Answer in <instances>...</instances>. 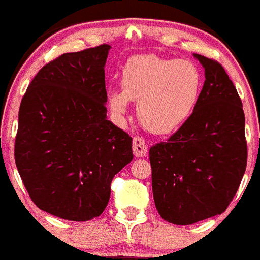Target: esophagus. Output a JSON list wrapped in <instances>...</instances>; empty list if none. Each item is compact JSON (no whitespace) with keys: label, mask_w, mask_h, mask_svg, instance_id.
I'll return each instance as SVG.
<instances>
[{"label":"esophagus","mask_w":260,"mask_h":260,"mask_svg":"<svg viewBox=\"0 0 260 260\" xmlns=\"http://www.w3.org/2000/svg\"><path fill=\"white\" fill-rule=\"evenodd\" d=\"M133 151H134V155L138 156V158H141V156L146 155L148 148H146L145 140H144L143 138H140V136H134Z\"/></svg>","instance_id":"34e87169"}]
</instances>
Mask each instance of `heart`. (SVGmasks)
<instances>
[{"instance_id":"obj_1","label":"heart","mask_w":260,"mask_h":260,"mask_svg":"<svg viewBox=\"0 0 260 260\" xmlns=\"http://www.w3.org/2000/svg\"><path fill=\"white\" fill-rule=\"evenodd\" d=\"M202 73L188 59L135 55L121 73V89L107 94L110 110L119 119L130 101H138V115L148 130L168 134L191 117L200 101Z\"/></svg>"}]
</instances>
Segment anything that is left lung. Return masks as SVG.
I'll list each match as a JSON object with an SVG mask.
<instances>
[{
	"label": "left lung",
	"mask_w": 260,
	"mask_h": 260,
	"mask_svg": "<svg viewBox=\"0 0 260 260\" xmlns=\"http://www.w3.org/2000/svg\"><path fill=\"white\" fill-rule=\"evenodd\" d=\"M205 83L193 114L149 150L159 215L174 225L222 214L236 194L248 159L245 115L235 86L214 59L194 54Z\"/></svg>",
	"instance_id": "1"
}]
</instances>
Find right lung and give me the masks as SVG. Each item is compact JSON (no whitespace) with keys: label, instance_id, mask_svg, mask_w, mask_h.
<instances>
[{"label":"right lung","instance_id":"add662e5","mask_svg":"<svg viewBox=\"0 0 260 260\" xmlns=\"http://www.w3.org/2000/svg\"><path fill=\"white\" fill-rule=\"evenodd\" d=\"M107 44L43 67L19 110L15 163L43 211L88 221L107 206L111 182L133 160L131 136L106 119Z\"/></svg>","mask_w":260,"mask_h":260}]
</instances>
